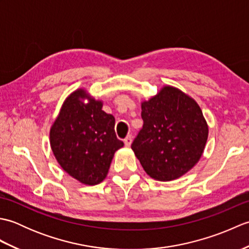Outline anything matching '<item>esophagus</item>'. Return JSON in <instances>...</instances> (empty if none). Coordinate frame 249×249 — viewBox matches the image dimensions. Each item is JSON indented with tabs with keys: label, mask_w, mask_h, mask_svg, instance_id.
I'll list each match as a JSON object with an SVG mask.
<instances>
[{
	"label": "esophagus",
	"mask_w": 249,
	"mask_h": 249,
	"mask_svg": "<svg viewBox=\"0 0 249 249\" xmlns=\"http://www.w3.org/2000/svg\"><path fill=\"white\" fill-rule=\"evenodd\" d=\"M131 142H133V137H131L130 135H128V136L126 137V138L124 139V143H125L126 146H130Z\"/></svg>",
	"instance_id": "obj_1"
}]
</instances>
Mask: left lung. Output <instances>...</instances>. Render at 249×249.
Instances as JSON below:
<instances>
[{"label":"left lung","instance_id":"8db88e82","mask_svg":"<svg viewBox=\"0 0 249 249\" xmlns=\"http://www.w3.org/2000/svg\"><path fill=\"white\" fill-rule=\"evenodd\" d=\"M143 126L131 149L149 176L172 181L189 171L202 156L209 127L199 105L170 86L141 104Z\"/></svg>","mask_w":249,"mask_h":249}]
</instances>
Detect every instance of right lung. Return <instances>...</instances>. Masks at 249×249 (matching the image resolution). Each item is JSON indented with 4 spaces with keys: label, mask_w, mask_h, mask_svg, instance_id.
Here are the masks:
<instances>
[{
    "label": "right lung",
    "mask_w": 249,
    "mask_h": 249,
    "mask_svg": "<svg viewBox=\"0 0 249 249\" xmlns=\"http://www.w3.org/2000/svg\"><path fill=\"white\" fill-rule=\"evenodd\" d=\"M102 108L103 102L79 89L65 99L50 129V145L57 162L86 185L104 181L115 151L124 145L116 138L114 116Z\"/></svg>",
    "instance_id": "add662e5"
}]
</instances>
